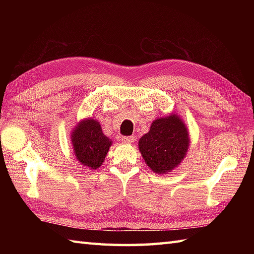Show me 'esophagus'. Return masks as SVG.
<instances>
[{
  "label": "esophagus",
  "mask_w": 254,
  "mask_h": 254,
  "mask_svg": "<svg viewBox=\"0 0 254 254\" xmlns=\"http://www.w3.org/2000/svg\"><path fill=\"white\" fill-rule=\"evenodd\" d=\"M120 139L123 143H130L131 144V143L134 142V139H135V138H134V136H122Z\"/></svg>",
  "instance_id": "esophagus-1"
}]
</instances>
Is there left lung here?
Masks as SVG:
<instances>
[{"instance_id": "1", "label": "left lung", "mask_w": 254, "mask_h": 254, "mask_svg": "<svg viewBox=\"0 0 254 254\" xmlns=\"http://www.w3.org/2000/svg\"><path fill=\"white\" fill-rule=\"evenodd\" d=\"M189 146L187 124L176 113L156 119L148 133L138 141V149L148 168L160 175L175 170L186 158Z\"/></svg>"}]
</instances>
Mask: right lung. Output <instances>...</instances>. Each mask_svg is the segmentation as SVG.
I'll use <instances>...</instances> for the list:
<instances>
[{"label": "right lung", "mask_w": 254, "mask_h": 254, "mask_svg": "<svg viewBox=\"0 0 254 254\" xmlns=\"http://www.w3.org/2000/svg\"><path fill=\"white\" fill-rule=\"evenodd\" d=\"M69 138L77 161L90 170L99 168L112 145V139L105 135L100 123L93 118L82 119Z\"/></svg>", "instance_id": "right-lung-1"}]
</instances>
